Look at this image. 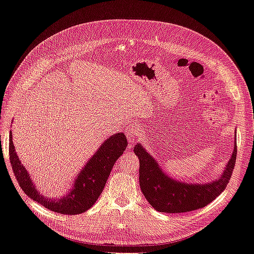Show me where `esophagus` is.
Masks as SVG:
<instances>
[{"instance_id":"1","label":"esophagus","mask_w":254,"mask_h":254,"mask_svg":"<svg viewBox=\"0 0 254 254\" xmlns=\"http://www.w3.org/2000/svg\"><path fill=\"white\" fill-rule=\"evenodd\" d=\"M126 135L128 138L129 144H133L134 140L140 136V129H139L138 125H135V124L129 125L126 130Z\"/></svg>"}]
</instances>
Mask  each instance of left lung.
Wrapping results in <instances>:
<instances>
[{
  "label": "left lung",
  "instance_id": "obj_1",
  "mask_svg": "<svg viewBox=\"0 0 254 254\" xmlns=\"http://www.w3.org/2000/svg\"><path fill=\"white\" fill-rule=\"evenodd\" d=\"M140 160L139 182L142 192L148 203L160 212H186L206 206L222 193L230 181L236 161L234 149L221 177L207 184H188L173 180L163 172L152 155L141 144L133 148Z\"/></svg>",
  "mask_w": 254,
  "mask_h": 254
}]
</instances>
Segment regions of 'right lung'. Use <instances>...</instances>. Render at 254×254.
I'll list each match as a JSON object with an SVG mask.
<instances>
[{
    "mask_svg": "<svg viewBox=\"0 0 254 254\" xmlns=\"http://www.w3.org/2000/svg\"><path fill=\"white\" fill-rule=\"evenodd\" d=\"M127 139L124 132L109 136L86 162L73 182V186L67 194L60 198H51L38 192L30 174L19 160L9 133V160L19 186L32 200L54 212L63 215H76L90 209L104 190L111 170L120 157L125 152Z\"/></svg>",
    "mask_w": 254,
    "mask_h": 254,
    "instance_id": "right-lung-1",
    "label": "right lung"
}]
</instances>
